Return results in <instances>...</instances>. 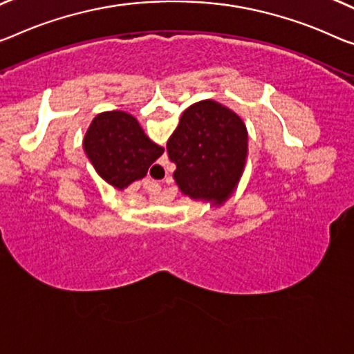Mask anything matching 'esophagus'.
I'll return each mask as SVG.
<instances>
[{
    "mask_svg": "<svg viewBox=\"0 0 354 354\" xmlns=\"http://www.w3.org/2000/svg\"><path fill=\"white\" fill-rule=\"evenodd\" d=\"M155 167H156V169H158V171H165V165H158V166H155ZM144 187H145V189H149V192L153 193V194H155V193H160V189H161L160 185L156 183V182H153V180L145 182Z\"/></svg>",
    "mask_w": 354,
    "mask_h": 354,
    "instance_id": "34e87169",
    "label": "esophagus"
}]
</instances>
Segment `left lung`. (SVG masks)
Here are the masks:
<instances>
[{
	"label": "left lung",
	"instance_id": "left-lung-1",
	"mask_svg": "<svg viewBox=\"0 0 354 354\" xmlns=\"http://www.w3.org/2000/svg\"><path fill=\"white\" fill-rule=\"evenodd\" d=\"M178 189L193 201L223 205L236 192L248 158L245 123L214 100L194 102L167 140Z\"/></svg>",
	"mask_w": 354,
	"mask_h": 354
}]
</instances>
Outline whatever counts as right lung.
I'll use <instances>...</instances> for the list:
<instances>
[{"mask_svg": "<svg viewBox=\"0 0 354 354\" xmlns=\"http://www.w3.org/2000/svg\"><path fill=\"white\" fill-rule=\"evenodd\" d=\"M84 151L97 176L122 192L144 178L165 149L128 112L107 111L91 120L84 136Z\"/></svg>", "mask_w": 354, "mask_h": 354, "instance_id": "right-lung-1", "label": "right lung"}]
</instances>
